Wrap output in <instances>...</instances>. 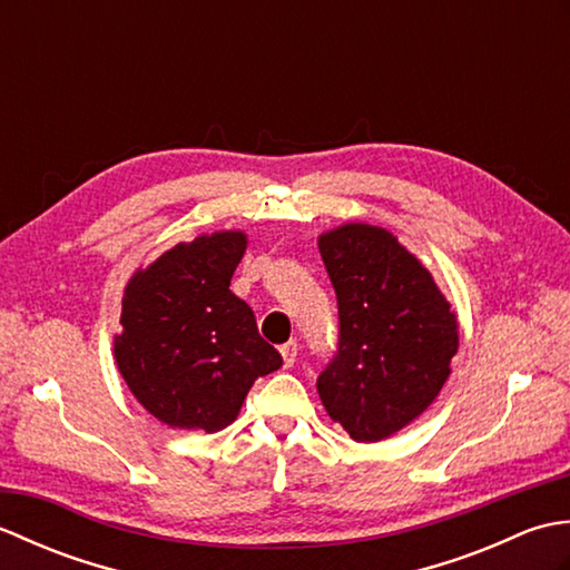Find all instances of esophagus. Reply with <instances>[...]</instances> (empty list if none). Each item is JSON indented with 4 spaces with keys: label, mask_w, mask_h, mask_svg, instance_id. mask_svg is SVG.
Instances as JSON below:
<instances>
[{
    "label": "esophagus",
    "mask_w": 570,
    "mask_h": 570,
    "mask_svg": "<svg viewBox=\"0 0 570 570\" xmlns=\"http://www.w3.org/2000/svg\"><path fill=\"white\" fill-rule=\"evenodd\" d=\"M278 353H282V357H284V367H292L296 362V355H298V343L288 341L282 347H278Z\"/></svg>",
    "instance_id": "34e87169"
}]
</instances>
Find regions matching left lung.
<instances>
[{
  "mask_svg": "<svg viewBox=\"0 0 570 570\" xmlns=\"http://www.w3.org/2000/svg\"><path fill=\"white\" fill-rule=\"evenodd\" d=\"M341 313L321 402L360 443H377L426 411L451 377L455 311L390 229L345 223L318 237Z\"/></svg>",
  "mask_w": 570,
  "mask_h": 570,
  "instance_id": "1",
  "label": "left lung"
}]
</instances>
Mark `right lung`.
I'll return each instance as SVG.
<instances>
[{"label":"right lung","mask_w":570,"mask_h":570,"mask_svg":"<svg viewBox=\"0 0 570 570\" xmlns=\"http://www.w3.org/2000/svg\"><path fill=\"white\" fill-rule=\"evenodd\" d=\"M245 249L242 229L178 242L125 286L117 370L166 426L223 431L254 380L282 367L252 308L229 292Z\"/></svg>","instance_id":"right-lung-1"}]
</instances>
